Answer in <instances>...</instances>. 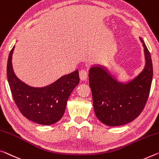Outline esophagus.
<instances>
[{"instance_id":"1","label":"esophagus","mask_w":159,"mask_h":159,"mask_svg":"<svg viewBox=\"0 0 159 159\" xmlns=\"http://www.w3.org/2000/svg\"><path fill=\"white\" fill-rule=\"evenodd\" d=\"M79 77L81 80H85L88 78V72L85 70H81L79 72Z\"/></svg>"}]
</instances>
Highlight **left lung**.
Returning a JSON list of instances; mask_svg holds the SVG:
<instances>
[{
	"mask_svg": "<svg viewBox=\"0 0 159 159\" xmlns=\"http://www.w3.org/2000/svg\"><path fill=\"white\" fill-rule=\"evenodd\" d=\"M144 51L146 65L143 71L127 84L118 83L102 67H92L89 84L93 107L100 122L107 126H120L136 119L143 111L149 95L153 78L152 58L140 38Z\"/></svg>",
	"mask_w": 159,
	"mask_h": 159,
	"instance_id": "left-lung-1",
	"label": "left lung"
}]
</instances>
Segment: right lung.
Returning a JSON list of instances; mask_svg holds the SVG:
<instances>
[{"label":"right lung","mask_w":159,"mask_h":159,"mask_svg":"<svg viewBox=\"0 0 159 159\" xmlns=\"http://www.w3.org/2000/svg\"><path fill=\"white\" fill-rule=\"evenodd\" d=\"M10 52L7 64V81L12 98L22 115L27 119L43 125H50L61 119L70 93L79 84V70L64 75L44 88H32L17 79L12 66Z\"/></svg>","instance_id":"1"}]
</instances>
